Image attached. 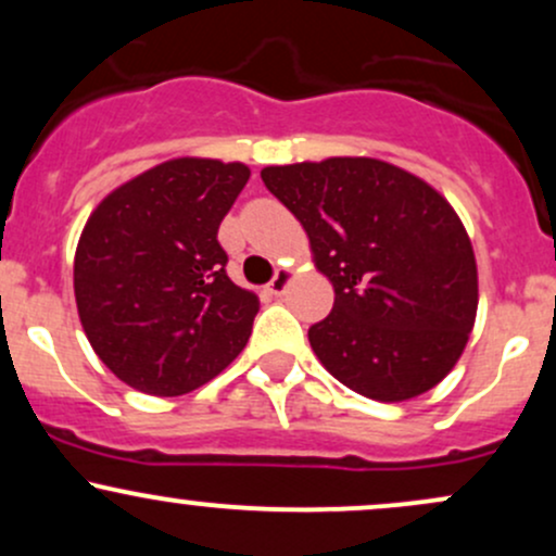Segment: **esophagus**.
Wrapping results in <instances>:
<instances>
[{"label": "esophagus", "mask_w": 556, "mask_h": 556, "mask_svg": "<svg viewBox=\"0 0 556 556\" xmlns=\"http://www.w3.org/2000/svg\"><path fill=\"white\" fill-rule=\"evenodd\" d=\"M290 282H292V269H279L269 282V292H271V295H277V298L285 295V290L290 287Z\"/></svg>", "instance_id": "esophagus-1"}]
</instances>
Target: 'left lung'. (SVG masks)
<instances>
[{
  "label": "left lung",
  "mask_w": 556,
  "mask_h": 556,
  "mask_svg": "<svg viewBox=\"0 0 556 556\" xmlns=\"http://www.w3.org/2000/svg\"><path fill=\"white\" fill-rule=\"evenodd\" d=\"M295 214L334 308L308 329L321 366L379 402L429 392L460 361L478 311L476 253L429 182L371 156L264 167Z\"/></svg>",
  "instance_id": "8db88e82"
}]
</instances>
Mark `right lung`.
<instances>
[{"label": "right lung", "instance_id": "1", "mask_svg": "<svg viewBox=\"0 0 556 556\" xmlns=\"http://www.w3.org/2000/svg\"><path fill=\"white\" fill-rule=\"evenodd\" d=\"M248 177L240 162L169 159L88 216L75 248V303L93 353L127 387L177 397L245 348L258 295L227 277L216 232Z\"/></svg>", "mask_w": 556, "mask_h": 556}]
</instances>
